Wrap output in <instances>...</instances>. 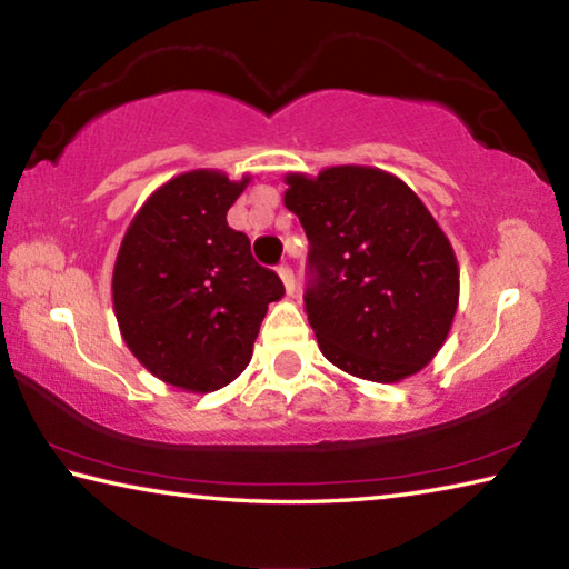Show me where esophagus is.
I'll return each instance as SVG.
<instances>
[{"label":"esophagus","instance_id":"obj_1","mask_svg":"<svg viewBox=\"0 0 569 569\" xmlns=\"http://www.w3.org/2000/svg\"><path fill=\"white\" fill-rule=\"evenodd\" d=\"M278 276H281V281H283V286H286V293L293 296V291H296V278H293L291 268L281 266V268H278Z\"/></svg>","mask_w":569,"mask_h":569}]
</instances>
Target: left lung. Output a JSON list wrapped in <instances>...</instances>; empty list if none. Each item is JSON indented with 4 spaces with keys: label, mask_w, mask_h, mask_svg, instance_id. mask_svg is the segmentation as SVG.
<instances>
[{
    "label": "left lung",
    "mask_w": 569,
    "mask_h": 569,
    "mask_svg": "<svg viewBox=\"0 0 569 569\" xmlns=\"http://www.w3.org/2000/svg\"><path fill=\"white\" fill-rule=\"evenodd\" d=\"M283 180V203L311 243L303 301L321 353L366 381L419 373L445 346L459 303V263L435 216L379 168L331 166Z\"/></svg>",
    "instance_id": "obj_1"
}]
</instances>
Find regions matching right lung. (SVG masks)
<instances>
[{
  "label": "right lung",
  "instance_id": "obj_1",
  "mask_svg": "<svg viewBox=\"0 0 569 569\" xmlns=\"http://www.w3.org/2000/svg\"><path fill=\"white\" fill-rule=\"evenodd\" d=\"M250 176L200 168L170 178L130 220L112 268V308L134 359L170 387L208 393L253 356L283 283L250 256L228 210Z\"/></svg>",
  "mask_w": 569,
  "mask_h": 569
}]
</instances>
